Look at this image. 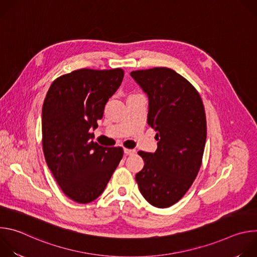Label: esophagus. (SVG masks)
I'll list each match as a JSON object with an SVG mask.
<instances>
[{
  "instance_id": "1",
  "label": "esophagus",
  "mask_w": 257,
  "mask_h": 257,
  "mask_svg": "<svg viewBox=\"0 0 257 257\" xmlns=\"http://www.w3.org/2000/svg\"><path fill=\"white\" fill-rule=\"evenodd\" d=\"M124 153L127 155V156H131V155H134L136 153L135 150H129V149H124Z\"/></svg>"
}]
</instances>
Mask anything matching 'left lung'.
<instances>
[{
	"instance_id": "obj_1",
	"label": "left lung",
	"mask_w": 257,
	"mask_h": 257,
	"mask_svg": "<svg viewBox=\"0 0 257 257\" xmlns=\"http://www.w3.org/2000/svg\"><path fill=\"white\" fill-rule=\"evenodd\" d=\"M130 74L149 95L148 122L158 140L156 153L138 152L144 167L135 179L152 205L169 207L185 195L201 167L206 140L203 102L196 88L173 69L155 67Z\"/></svg>"
}]
</instances>
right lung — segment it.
Here are the masks:
<instances>
[{
    "instance_id": "add662e5",
    "label": "right lung",
    "mask_w": 257,
    "mask_h": 257,
    "mask_svg": "<svg viewBox=\"0 0 257 257\" xmlns=\"http://www.w3.org/2000/svg\"><path fill=\"white\" fill-rule=\"evenodd\" d=\"M124 77L121 68L78 69L53 81L42 112L43 151L49 169L70 199L88 203L104 190L123 149L91 140L103 108Z\"/></svg>"
}]
</instances>
